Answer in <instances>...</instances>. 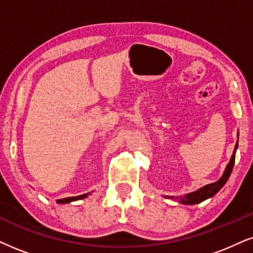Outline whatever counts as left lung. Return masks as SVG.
<instances>
[{
    "instance_id": "1",
    "label": "left lung",
    "mask_w": 253,
    "mask_h": 253,
    "mask_svg": "<svg viewBox=\"0 0 253 253\" xmlns=\"http://www.w3.org/2000/svg\"><path fill=\"white\" fill-rule=\"evenodd\" d=\"M237 137H238V133H237ZM238 148V140L237 143H236L235 149H233V153L231 155V159H230L228 166L225 167V170L223 172V175L220 176L218 181L213 182V183L207 184L204 187L200 188V189L196 191H193V193H188L183 195V196H164L166 198H170V200H176L177 202H180L182 204H185V206H193V204H198L203 201L208 200V198L215 196V195L218 193V191L222 189L223 185L226 183V181L229 180L230 175H231L233 165H235V158H236V150Z\"/></svg>"
}]
</instances>
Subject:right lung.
<instances>
[{
  "label": "right lung",
  "instance_id": "right-lung-1",
  "mask_svg": "<svg viewBox=\"0 0 253 253\" xmlns=\"http://www.w3.org/2000/svg\"><path fill=\"white\" fill-rule=\"evenodd\" d=\"M91 193L87 194H83L79 195V196H75V197H66V198H62V200H57V203L59 204H65V203H71L73 201H78V200H83V198H86Z\"/></svg>",
  "mask_w": 253,
  "mask_h": 253
}]
</instances>
